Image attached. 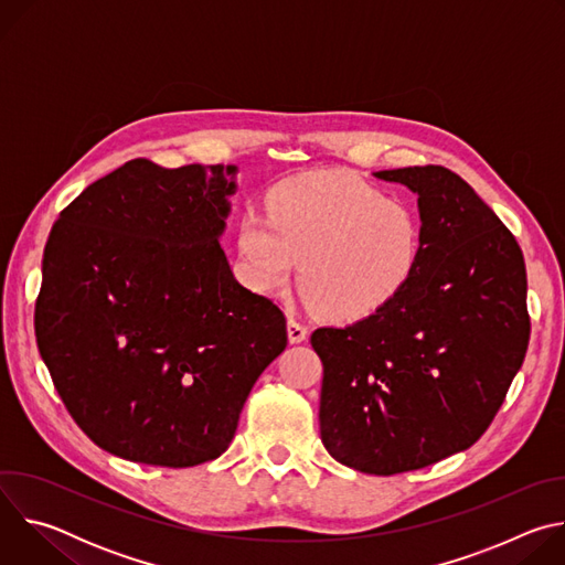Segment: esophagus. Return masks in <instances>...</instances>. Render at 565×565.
Masks as SVG:
<instances>
[{"label": "esophagus", "instance_id": "obj_1", "mask_svg": "<svg viewBox=\"0 0 565 565\" xmlns=\"http://www.w3.org/2000/svg\"><path fill=\"white\" fill-rule=\"evenodd\" d=\"M306 338H308V329L301 324L299 319L288 317V340H290V344H299Z\"/></svg>", "mask_w": 565, "mask_h": 565}]
</instances>
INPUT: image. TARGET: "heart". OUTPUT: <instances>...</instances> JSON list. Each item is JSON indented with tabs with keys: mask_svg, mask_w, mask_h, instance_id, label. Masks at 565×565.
<instances>
[{
	"mask_svg": "<svg viewBox=\"0 0 565 565\" xmlns=\"http://www.w3.org/2000/svg\"><path fill=\"white\" fill-rule=\"evenodd\" d=\"M423 257V218L405 199L353 174H317L281 185L270 216L238 221V259L257 290L297 273L306 301L333 319H364L407 288Z\"/></svg>",
	"mask_w": 565,
	"mask_h": 565,
	"instance_id": "b5f03b06",
	"label": "heart"
}]
</instances>
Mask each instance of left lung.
I'll list each match as a JSON object with an SVG mask.
<instances>
[{
  "label": "left lung",
  "mask_w": 565,
  "mask_h": 565,
  "mask_svg": "<svg viewBox=\"0 0 565 565\" xmlns=\"http://www.w3.org/2000/svg\"><path fill=\"white\" fill-rule=\"evenodd\" d=\"M418 194L423 257L391 303L317 329L319 431L364 473L423 469L471 447L499 414L527 342V277L514 234L443 166L375 172Z\"/></svg>",
  "instance_id": "1"
}]
</instances>
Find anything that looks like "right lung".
<instances>
[{
    "label": "right lung",
    "mask_w": 565,
    "mask_h": 565,
    "mask_svg": "<svg viewBox=\"0 0 565 565\" xmlns=\"http://www.w3.org/2000/svg\"><path fill=\"white\" fill-rule=\"evenodd\" d=\"M234 170L134 158L53 223L38 349L75 425L114 456L218 458L288 344L279 306L234 279L218 244Z\"/></svg>",
    "instance_id": "obj_1"
}]
</instances>
